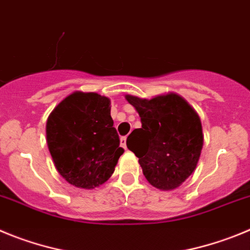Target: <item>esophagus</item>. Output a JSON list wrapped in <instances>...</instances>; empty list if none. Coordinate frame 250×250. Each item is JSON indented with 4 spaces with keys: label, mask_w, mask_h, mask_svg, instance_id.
Returning a JSON list of instances; mask_svg holds the SVG:
<instances>
[{
    "label": "esophagus",
    "mask_w": 250,
    "mask_h": 250,
    "mask_svg": "<svg viewBox=\"0 0 250 250\" xmlns=\"http://www.w3.org/2000/svg\"><path fill=\"white\" fill-rule=\"evenodd\" d=\"M121 147L127 149V137H121Z\"/></svg>",
    "instance_id": "1"
}]
</instances>
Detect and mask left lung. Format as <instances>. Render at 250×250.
I'll return each instance as SVG.
<instances>
[{"label": "left lung", "mask_w": 250, "mask_h": 250, "mask_svg": "<svg viewBox=\"0 0 250 250\" xmlns=\"http://www.w3.org/2000/svg\"><path fill=\"white\" fill-rule=\"evenodd\" d=\"M141 117L142 127L127 138L146 179L161 190L178 188L197 168L203 148L201 118L179 94L146 100L127 94Z\"/></svg>", "instance_id": "left-lung-1"}]
</instances>
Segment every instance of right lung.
<instances>
[{
	"instance_id": "obj_1",
	"label": "right lung",
	"mask_w": 250,
	"mask_h": 250,
	"mask_svg": "<svg viewBox=\"0 0 250 250\" xmlns=\"http://www.w3.org/2000/svg\"><path fill=\"white\" fill-rule=\"evenodd\" d=\"M46 137L57 172L83 189L108 181L125 152L111 101L94 92L76 91L61 101L47 118Z\"/></svg>"
}]
</instances>
